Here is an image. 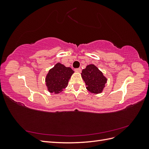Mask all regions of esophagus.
<instances>
[{
  "label": "esophagus",
  "mask_w": 149,
  "mask_h": 149,
  "mask_svg": "<svg viewBox=\"0 0 149 149\" xmlns=\"http://www.w3.org/2000/svg\"><path fill=\"white\" fill-rule=\"evenodd\" d=\"M74 71L76 72H77V73H81V68H76L74 70Z\"/></svg>",
  "instance_id": "esophagus-1"
}]
</instances>
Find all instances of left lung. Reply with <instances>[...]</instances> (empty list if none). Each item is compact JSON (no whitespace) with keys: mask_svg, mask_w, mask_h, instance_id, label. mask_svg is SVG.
I'll return each instance as SVG.
<instances>
[{"mask_svg":"<svg viewBox=\"0 0 149 149\" xmlns=\"http://www.w3.org/2000/svg\"><path fill=\"white\" fill-rule=\"evenodd\" d=\"M81 76L87 86L86 89L92 93H101L107 83V78L94 65H88L83 69Z\"/></svg>","mask_w":149,"mask_h":149,"instance_id":"obj_1","label":"left lung"}]
</instances>
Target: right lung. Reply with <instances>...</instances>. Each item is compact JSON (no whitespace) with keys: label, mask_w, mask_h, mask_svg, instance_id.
I'll return each instance as SVG.
<instances>
[{"label":"right lung","mask_w":149,"mask_h":149,"mask_svg":"<svg viewBox=\"0 0 149 149\" xmlns=\"http://www.w3.org/2000/svg\"><path fill=\"white\" fill-rule=\"evenodd\" d=\"M74 71L71 68L58 63L49 70L46 76L45 81L48 91L58 94L63 91L67 87L68 83Z\"/></svg>","instance_id":"obj_1"}]
</instances>
